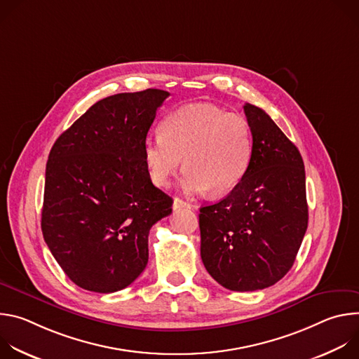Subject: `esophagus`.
Here are the masks:
<instances>
[{"instance_id": "obj_1", "label": "esophagus", "mask_w": 359, "mask_h": 359, "mask_svg": "<svg viewBox=\"0 0 359 359\" xmlns=\"http://www.w3.org/2000/svg\"><path fill=\"white\" fill-rule=\"evenodd\" d=\"M193 209L194 206L193 204H190L189 201H184V200H182V198H179V197H176L175 200H173V209Z\"/></svg>"}]
</instances>
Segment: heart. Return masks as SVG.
<instances>
[{
    "mask_svg": "<svg viewBox=\"0 0 359 359\" xmlns=\"http://www.w3.org/2000/svg\"><path fill=\"white\" fill-rule=\"evenodd\" d=\"M254 151L252 130L238 114L212 104H193L170 112L161 135L143 140V163L151 183L166 187L183 158L182 187L191 194L230 193L245 176Z\"/></svg>",
    "mask_w": 359,
    "mask_h": 359,
    "instance_id": "b5f03b06",
    "label": "heart"
}]
</instances>
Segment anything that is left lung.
Listing matches in <instances>:
<instances>
[{"instance_id":"1","label":"left lung","mask_w":359,"mask_h":359,"mask_svg":"<svg viewBox=\"0 0 359 359\" xmlns=\"http://www.w3.org/2000/svg\"><path fill=\"white\" fill-rule=\"evenodd\" d=\"M254 151L243 180L220 201L200 208V255L231 291H255L292 267L309 226L304 162L297 146L260 108L244 105Z\"/></svg>"}]
</instances>
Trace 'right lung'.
<instances>
[{
  "instance_id": "right-lung-1",
  "label": "right lung",
  "mask_w": 359,
  "mask_h": 359,
  "mask_svg": "<svg viewBox=\"0 0 359 359\" xmlns=\"http://www.w3.org/2000/svg\"><path fill=\"white\" fill-rule=\"evenodd\" d=\"M169 95L146 89L100 99L49 151L41 229L83 290L108 294L132 284L147 264L149 230L172 213L173 200L153 186L142 153Z\"/></svg>"
}]
</instances>
